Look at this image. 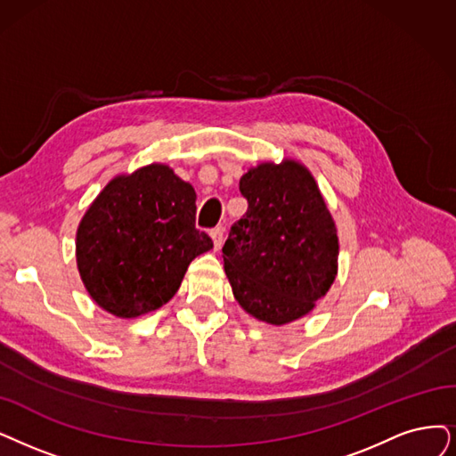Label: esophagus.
<instances>
[{"mask_svg":"<svg viewBox=\"0 0 456 456\" xmlns=\"http://www.w3.org/2000/svg\"><path fill=\"white\" fill-rule=\"evenodd\" d=\"M224 226H216L211 230V238H213V245H215V250H218L223 247V241H224Z\"/></svg>","mask_w":456,"mask_h":456,"instance_id":"esophagus-1","label":"esophagus"}]
</instances>
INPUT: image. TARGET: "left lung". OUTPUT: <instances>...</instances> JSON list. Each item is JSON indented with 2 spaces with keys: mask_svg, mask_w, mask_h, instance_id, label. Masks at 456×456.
Segmentation results:
<instances>
[{
  "mask_svg": "<svg viewBox=\"0 0 456 456\" xmlns=\"http://www.w3.org/2000/svg\"><path fill=\"white\" fill-rule=\"evenodd\" d=\"M248 209L223 247L224 271L243 311L271 325L303 318L338 269L333 216L301 162H262L240 179Z\"/></svg>",
  "mask_w": 456,
  "mask_h": 456,
  "instance_id": "1",
  "label": "left lung"
}]
</instances>
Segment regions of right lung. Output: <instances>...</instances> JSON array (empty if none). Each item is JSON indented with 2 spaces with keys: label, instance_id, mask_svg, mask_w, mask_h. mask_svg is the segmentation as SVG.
Segmentation results:
<instances>
[{
  "label": "right lung",
  "instance_id": "obj_1",
  "mask_svg": "<svg viewBox=\"0 0 456 456\" xmlns=\"http://www.w3.org/2000/svg\"><path fill=\"white\" fill-rule=\"evenodd\" d=\"M196 192L167 165L116 175L77 232L80 279L101 308L138 318L168 303L189 264L213 248L194 226Z\"/></svg>",
  "mask_w": 456,
  "mask_h": 456
}]
</instances>
